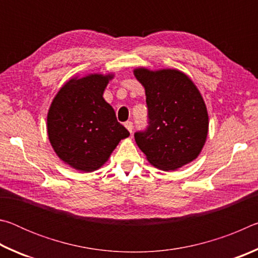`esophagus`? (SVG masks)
Listing matches in <instances>:
<instances>
[{"label":"esophagus","mask_w":258,"mask_h":258,"mask_svg":"<svg viewBox=\"0 0 258 258\" xmlns=\"http://www.w3.org/2000/svg\"><path fill=\"white\" fill-rule=\"evenodd\" d=\"M125 127L127 128V131H128L130 133H132L133 132V123H132V121H126Z\"/></svg>","instance_id":"34e87169"}]
</instances>
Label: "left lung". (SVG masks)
Returning <instances> with one entry per match:
<instances>
[{"label": "left lung", "instance_id": "left-lung-1", "mask_svg": "<svg viewBox=\"0 0 258 258\" xmlns=\"http://www.w3.org/2000/svg\"><path fill=\"white\" fill-rule=\"evenodd\" d=\"M146 91L149 126L135 133L147 160L161 171H176L200 155L208 134V112L198 87L178 69L133 71Z\"/></svg>", "mask_w": 258, "mask_h": 258}]
</instances>
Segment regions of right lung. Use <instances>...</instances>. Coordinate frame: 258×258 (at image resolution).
I'll return each instance as SVG.
<instances>
[{
	"instance_id": "obj_1",
	"label": "right lung",
	"mask_w": 258,
	"mask_h": 258,
	"mask_svg": "<svg viewBox=\"0 0 258 258\" xmlns=\"http://www.w3.org/2000/svg\"><path fill=\"white\" fill-rule=\"evenodd\" d=\"M115 74L74 76L61 86L46 117L47 137L55 155L69 167L94 172L107 163L128 131L117 121L103 92Z\"/></svg>"
}]
</instances>
